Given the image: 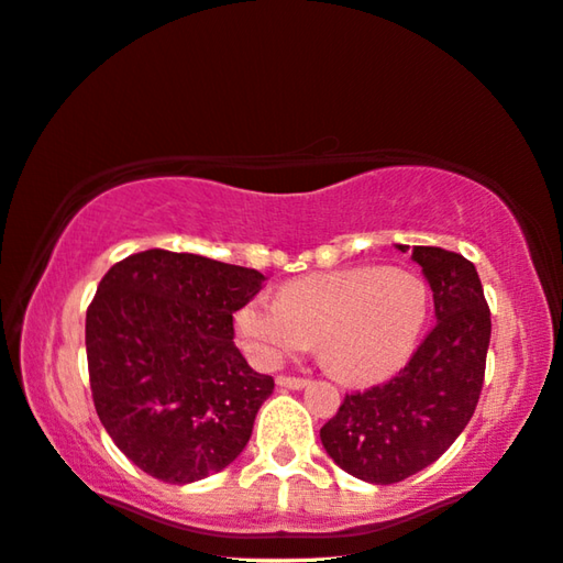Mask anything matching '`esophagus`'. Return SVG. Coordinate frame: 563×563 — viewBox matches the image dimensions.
Segmentation results:
<instances>
[{
    "label": "esophagus",
    "instance_id": "1",
    "mask_svg": "<svg viewBox=\"0 0 563 563\" xmlns=\"http://www.w3.org/2000/svg\"><path fill=\"white\" fill-rule=\"evenodd\" d=\"M308 379H300V376H278V387L280 389H306Z\"/></svg>",
    "mask_w": 563,
    "mask_h": 563
}]
</instances>
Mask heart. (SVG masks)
Here are the masks:
<instances>
[{
  "label": "heart",
  "mask_w": 563,
  "mask_h": 563,
  "mask_svg": "<svg viewBox=\"0 0 563 563\" xmlns=\"http://www.w3.org/2000/svg\"><path fill=\"white\" fill-rule=\"evenodd\" d=\"M430 313V292L405 267H346L306 275L280 298H250L234 316L242 349L275 368L316 341L323 364L343 382L382 379L412 354Z\"/></svg>",
  "instance_id": "b5f03b06"
}]
</instances>
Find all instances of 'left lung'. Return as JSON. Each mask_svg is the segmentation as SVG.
Here are the masks:
<instances>
[{"label":"left lung","instance_id":"1","mask_svg":"<svg viewBox=\"0 0 563 563\" xmlns=\"http://www.w3.org/2000/svg\"><path fill=\"white\" fill-rule=\"evenodd\" d=\"M407 253L409 245H397ZM438 323L387 384L346 394L321 427L331 460L364 483L391 485L432 465L465 430L481 399L490 310L475 265L442 247H412Z\"/></svg>","mask_w":563,"mask_h":563}]
</instances>
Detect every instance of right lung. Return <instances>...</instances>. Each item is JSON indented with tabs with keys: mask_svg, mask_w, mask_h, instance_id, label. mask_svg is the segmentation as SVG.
<instances>
[{
	"mask_svg": "<svg viewBox=\"0 0 563 563\" xmlns=\"http://www.w3.org/2000/svg\"><path fill=\"white\" fill-rule=\"evenodd\" d=\"M253 267L169 250L115 263L86 316L96 412L156 481L197 483L240 457L273 376L234 346L232 313L255 298Z\"/></svg>",
	"mask_w": 563,
	"mask_h": 563,
	"instance_id": "add662e5",
	"label": "right lung"
}]
</instances>
